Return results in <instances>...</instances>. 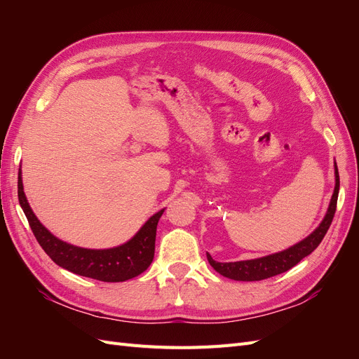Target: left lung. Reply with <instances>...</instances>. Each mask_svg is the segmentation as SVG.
Wrapping results in <instances>:
<instances>
[{
  "mask_svg": "<svg viewBox=\"0 0 359 359\" xmlns=\"http://www.w3.org/2000/svg\"><path fill=\"white\" fill-rule=\"evenodd\" d=\"M339 189H340V178H339V169L335 166V189L332 199L330 203V208L327 215H325L320 226L314 231L306 240H302L297 245H293L285 252H280L276 255H271L260 259L252 260H240V262H217L210 253H206L210 265L217 271V273L238 281H259L269 277H274L277 274L286 273L292 266H295L298 262L309 256L311 252L318 248L322 243L325 233L328 232L330 226L332 223L334 214L337 210V198H339Z\"/></svg>",
  "mask_w": 359,
  "mask_h": 359,
  "instance_id": "obj_1",
  "label": "left lung"
}]
</instances>
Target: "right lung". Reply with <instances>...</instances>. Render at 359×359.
Returning <instances> with one entry per match:
<instances>
[{"mask_svg":"<svg viewBox=\"0 0 359 359\" xmlns=\"http://www.w3.org/2000/svg\"><path fill=\"white\" fill-rule=\"evenodd\" d=\"M18 198L40 247L64 269L100 281H126L142 274L153 262L157 223L165 210L151 217L128 243L115 248L90 250L58 240L37 220L27 202L20 172L18 178Z\"/></svg>","mask_w":359,"mask_h":359,"instance_id":"obj_1","label":"right lung"}]
</instances>
